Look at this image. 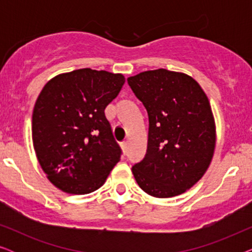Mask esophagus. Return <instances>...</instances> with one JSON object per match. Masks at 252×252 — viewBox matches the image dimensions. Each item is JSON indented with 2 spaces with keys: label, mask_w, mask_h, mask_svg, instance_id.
Listing matches in <instances>:
<instances>
[{
  "label": "esophagus",
  "mask_w": 252,
  "mask_h": 252,
  "mask_svg": "<svg viewBox=\"0 0 252 252\" xmlns=\"http://www.w3.org/2000/svg\"><path fill=\"white\" fill-rule=\"evenodd\" d=\"M122 148H123L124 153H126V151H127V142H126V141H124V142L122 143Z\"/></svg>",
  "instance_id": "1"
}]
</instances>
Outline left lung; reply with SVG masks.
I'll return each instance as SVG.
<instances>
[{"instance_id": "left-lung-1", "label": "left lung", "mask_w": 252, "mask_h": 252, "mask_svg": "<svg viewBox=\"0 0 252 252\" xmlns=\"http://www.w3.org/2000/svg\"><path fill=\"white\" fill-rule=\"evenodd\" d=\"M149 117L146 156L132 167L143 191L158 198L180 195L208 170L216 124L208 96L190 75L158 68L127 79Z\"/></svg>"}]
</instances>
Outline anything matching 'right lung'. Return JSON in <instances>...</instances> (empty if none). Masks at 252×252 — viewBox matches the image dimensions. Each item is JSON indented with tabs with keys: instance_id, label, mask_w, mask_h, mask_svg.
Here are the masks:
<instances>
[{
	"instance_id": "1",
	"label": "right lung",
	"mask_w": 252,
	"mask_h": 252,
	"mask_svg": "<svg viewBox=\"0 0 252 252\" xmlns=\"http://www.w3.org/2000/svg\"><path fill=\"white\" fill-rule=\"evenodd\" d=\"M125 84L120 73L80 68L44 85L32 117L37 160L51 184L84 195L104 184L122 149L104 110Z\"/></svg>"
}]
</instances>
